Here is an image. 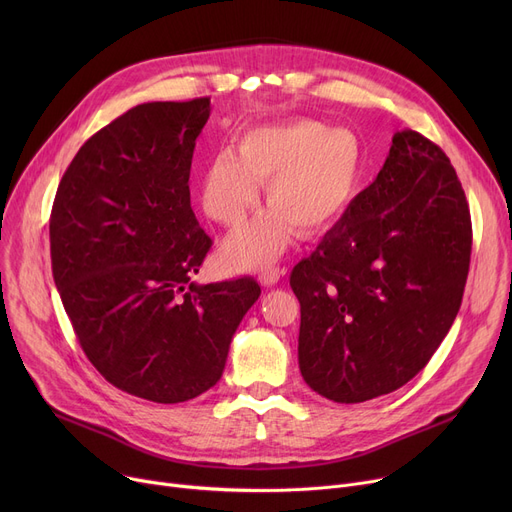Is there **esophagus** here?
<instances>
[{
  "instance_id": "obj_1",
  "label": "esophagus",
  "mask_w": 512,
  "mask_h": 512,
  "mask_svg": "<svg viewBox=\"0 0 512 512\" xmlns=\"http://www.w3.org/2000/svg\"><path fill=\"white\" fill-rule=\"evenodd\" d=\"M282 270L280 267H267V270H263L261 274H259V282L263 284V286H276L278 282H280V278H282Z\"/></svg>"
}]
</instances>
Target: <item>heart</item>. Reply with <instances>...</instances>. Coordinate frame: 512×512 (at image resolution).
I'll use <instances>...</instances> for the list:
<instances>
[{
	"label": "heart",
	"instance_id": "obj_1",
	"mask_svg": "<svg viewBox=\"0 0 512 512\" xmlns=\"http://www.w3.org/2000/svg\"><path fill=\"white\" fill-rule=\"evenodd\" d=\"M361 170L359 137L301 118L242 134L238 155L220 151L203 174V207L211 220L238 226L259 203L265 184L272 207L234 232L224 245L232 267H257L286 249L294 226L317 232L336 222L355 193Z\"/></svg>",
	"mask_w": 512,
	"mask_h": 512
}]
</instances>
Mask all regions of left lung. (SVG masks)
Segmentation results:
<instances>
[{
    "label": "left lung",
    "instance_id": "1",
    "mask_svg": "<svg viewBox=\"0 0 512 512\" xmlns=\"http://www.w3.org/2000/svg\"><path fill=\"white\" fill-rule=\"evenodd\" d=\"M471 238L446 153L415 130L396 132L378 178L290 274L309 388L353 405L413 380L459 313Z\"/></svg>",
    "mask_w": 512,
    "mask_h": 512
}]
</instances>
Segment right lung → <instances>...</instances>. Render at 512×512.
<instances>
[{
    "instance_id": "add662e5",
    "label": "right lung",
    "mask_w": 512,
    "mask_h": 512,
    "mask_svg": "<svg viewBox=\"0 0 512 512\" xmlns=\"http://www.w3.org/2000/svg\"><path fill=\"white\" fill-rule=\"evenodd\" d=\"M209 97L132 107L78 149L49 218L51 270L85 355L116 388L174 405L222 378L259 299L245 276L197 284L211 247L188 176Z\"/></svg>"
}]
</instances>
